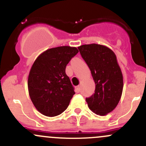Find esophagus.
I'll return each mask as SVG.
<instances>
[{"label":"esophagus","instance_id":"esophagus-1","mask_svg":"<svg viewBox=\"0 0 146 146\" xmlns=\"http://www.w3.org/2000/svg\"><path fill=\"white\" fill-rule=\"evenodd\" d=\"M76 92L79 93L80 92V86H77V87H76Z\"/></svg>","mask_w":146,"mask_h":146}]
</instances>
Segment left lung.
<instances>
[{"label":"left lung","mask_w":146,"mask_h":146,"mask_svg":"<svg viewBox=\"0 0 146 146\" xmlns=\"http://www.w3.org/2000/svg\"><path fill=\"white\" fill-rule=\"evenodd\" d=\"M78 48L96 85L94 94L86 98L87 105L96 114L106 115L117 106L123 90V76L115 54L106 46L95 43Z\"/></svg>","instance_id":"left-lung-1"}]
</instances>
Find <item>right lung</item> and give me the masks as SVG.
<instances>
[{
    "label": "right lung",
    "mask_w": 146,
    "mask_h": 146,
    "mask_svg": "<svg viewBox=\"0 0 146 146\" xmlns=\"http://www.w3.org/2000/svg\"><path fill=\"white\" fill-rule=\"evenodd\" d=\"M78 53L75 47L61 46L48 49L32 65L28 78L31 100L41 114L54 117L62 113L75 94L66 74V67Z\"/></svg>",
    "instance_id": "obj_1"
}]
</instances>
